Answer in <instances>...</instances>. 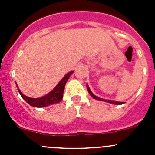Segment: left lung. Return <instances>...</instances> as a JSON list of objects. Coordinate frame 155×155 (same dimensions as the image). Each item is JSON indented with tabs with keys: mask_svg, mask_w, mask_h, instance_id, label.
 Segmentation results:
<instances>
[{
	"mask_svg": "<svg viewBox=\"0 0 155 155\" xmlns=\"http://www.w3.org/2000/svg\"><path fill=\"white\" fill-rule=\"evenodd\" d=\"M87 91H88V93H89V94H90V95H91V96L93 98H94V99L99 100V101H104V102H109V103L114 104V105H121V104H124V102H116V101H113V100L103 99V98H98V97L95 96V95H94V94H93V93L91 91V90H90L89 87H88V84H87Z\"/></svg>",
	"mask_w": 155,
	"mask_h": 155,
	"instance_id": "1",
	"label": "left lung"
}]
</instances>
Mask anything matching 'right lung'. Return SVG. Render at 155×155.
Masks as SVG:
<instances>
[{
  "label": "right lung",
  "mask_w": 155,
  "mask_h": 155,
  "mask_svg": "<svg viewBox=\"0 0 155 155\" xmlns=\"http://www.w3.org/2000/svg\"><path fill=\"white\" fill-rule=\"evenodd\" d=\"M74 71H71L68 74L65 75L63 78L62 80L59 82V84L53 88V91H50V93H48L47 94L44 95V96L41 97V98H29V97L25 96V94H22L20 89L18 88V91L20 93L21 96L22 97L23 99L25 100V102H28L30 105L33 106V107L37 108H42L46 107L50 105H53V104L58 103L62 100L63 94H64V87H65V84L69 79L70 76L73 74ZM17 85V84H16ZM18 87V85H17Z\"/></svg>",
  "instance_id": "right-lung-1"
}]
</instances>
